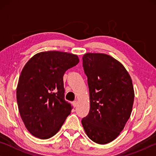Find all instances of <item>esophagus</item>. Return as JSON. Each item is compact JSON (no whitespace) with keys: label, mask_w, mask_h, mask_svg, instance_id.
<instances>
[{"label":"esophagus","mask_w":156,"mask_h":156,"mask_svg":"<svg viewBox=\"0 0 156 156\" xmlns=\"http://www.w3.org/2000/svg\"><path fill=\"white\" fill-rule=\"evenodd\" d=\"M78 102L77 100H74V101L73 102V107H77V106H78Z\"/></svg>","instance_id":"esophagus-1"}]
</instances>
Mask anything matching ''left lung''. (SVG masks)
<instances>
[{
    "label": "left lung",
    "instance_id": "1",
    "mask_svg": "<svg viewBox=\"0 0 156 156\" xmlns=\"http://www.w3.org/2000/svg\"><path fill=\"white\" fill-rule=\"evenodd\" d=\"M83 65L90 109L82 125L92 141L107 144L119 136L131 115L134 100L131 78L119 61L105 54L87 53Z\"/></svg>",
    "mask_w": 156,
    "mask_h": 156
}]
</instances>
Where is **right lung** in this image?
I'll return each instance as SVG.
<instances>
[{"label": "right lung", "instance_id": "obj_1", "mask_svg": "<svg viewBox=\"0 0 156 156\" xmlns=\"http://www.w3.org/2000/svg\"><path fill=\"white\" fill-rule=\"evenodd\" d=\"M79 62L67 52H41L23 67L18 80L16 99L20 117L34 136L48 139L58 133L72 107L65 100L63 76Z\"/></svg>", "mask_w": 156, "mask_h": 156}]
</instances>
